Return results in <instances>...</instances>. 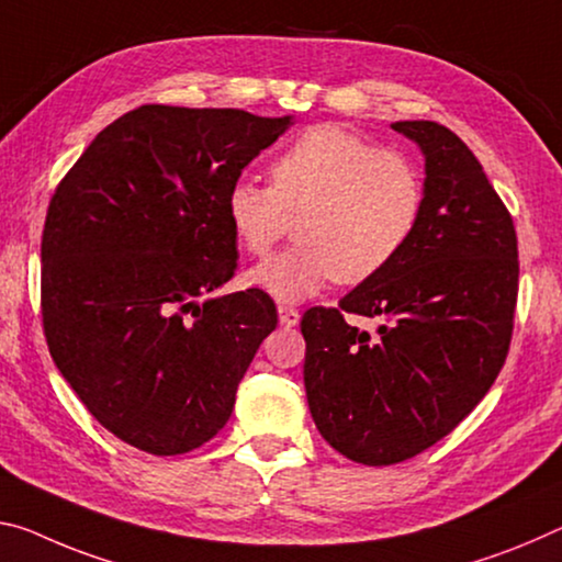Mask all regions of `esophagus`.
<instances>
[{
  "label": "esophagus",
  "mask_w": 562,
  "mask_h": 562,
  "mask_svg": "<svg viewBox=\"0 0 562 562\" xmlns=\"http://www.w3.org/2000/svg\"><path fill=\"white\" fill-rule=\"evenodd\" d=\"M278 315H280V325L282 327H295L300 323V313L290 305H278Z\"/></svg>",
  "instance_id": "34e87169"
}]
</instances>
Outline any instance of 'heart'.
Segmentation results:
<instances>
[{
	"label": "heart",
	"instance_id": "b5f03b06",
	"mask_svg": "<svg viewBox=\"0 0 562 562\" xmlns=\"http://www.w3.org/2000/svg\"><path fill=\"white\" fill-rule=\"evenodd\" d=\"M423 210L425 182L413 159L333 124L292 139L274 157L270 187L239 177L225 194L227 222L249 255H265L295 217L297 243L247 274L282 302L313 297L333 280L378 278L405 252Z\"/></svg>",
	"mask_w": 562,
	"mask_h": 562
}]
</instances>
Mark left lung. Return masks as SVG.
<instances>
[{
  "instance_id": "obj_1",
  "label": "left lung",
  "mask_w": 562,
  "mask_h": 562,
  "mask_svg": "<svg viewBox=\"0 0 562 562\" xmlns=\"http://www.w3.org/2000/svg\"><path fill=\"white\" fill-rule=\"evenodd\" d=\"M425 155V210L405 252L337 307H310L305 390L323 438L362 465H395L473 413L505 364L518 237L483 165L438 122H395ZM380 316L378 336L344 313Z\"/></svg>"
}]
</instances>
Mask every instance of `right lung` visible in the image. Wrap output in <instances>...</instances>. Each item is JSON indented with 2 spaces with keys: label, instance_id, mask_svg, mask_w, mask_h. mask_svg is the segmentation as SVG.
I'll return each mask as SVG.
<instances>
[{
  "label": "right lung",
  "instance_id": "add662e5",
  "mask_svg": "<svg viewBox=\"0 0 562 562\" xmlns=\"http://www.w3.org/2000/svg\"><path fill=\"white\" fill-rule=\"evenodd\" d=\"M292 117L142 104L92 139L49 200L42 323L52 360L97 423L149 456L225 427L239 380L278 327L233 280L225 194Z\"/></svg>",
  "mask_w": 562,
  "mask_h": 562
}]
</instances>
